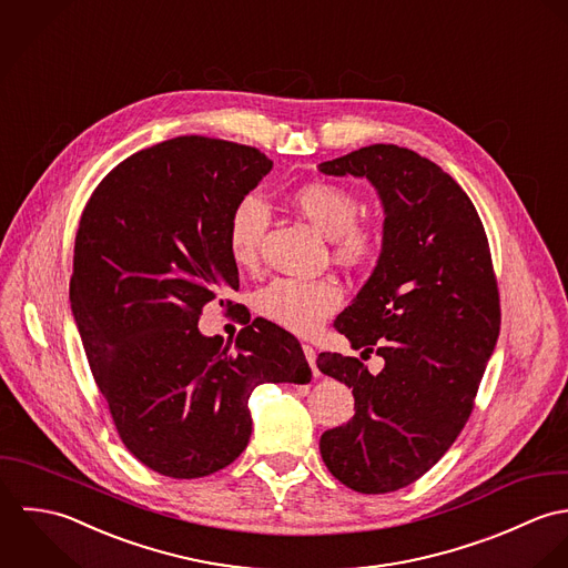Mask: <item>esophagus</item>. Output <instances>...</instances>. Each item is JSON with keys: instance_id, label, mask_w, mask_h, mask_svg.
Listing matches in <instances>:
<instances>
[{"instance_id": "obj_1", "label": "esophagus", "mask_w": 568, "mask_h": 568, "mask_svg": "<svg viewBox=\"0 0 568 568\" xmlns=\"http://www.w3.org/2000/svg\"><path fill=\"white\" fill-rule=\"evenodd\" d=\"M303 353H305V357H307V362H310L314 375H318V368H316V348H314L312 344H303Z\"/></svg>"}]
</instances>
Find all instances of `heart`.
<instances>
[{
    "label": "heart",
    "instance_id": "b5f03b06",
    "mask_svg": "<svg viewBox=\"0 0 568 568\" xmlns=\"http://www.w3.org/2000/svg\"><path fill=\"white\" fill-rule=\"evenodd\" d=\"M294 209L334 241L346 265L368 263L379 250V230L357 224L359 202L338 184L312 182L294 191ZM270 222L261 197L245 195L227 220V252L236 265H252ZM341 305V290L329 278H274L254 296V310L270 323L294 334H312Z\"/></svg>",
    "mask_w": 568,
    "mask_h": 568
}]
</instances>
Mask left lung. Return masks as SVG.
I'll return each instance as SVG.
<instances>
[{
  "instance_id": "left-lung-1",
  "label": "left lung",
  "mask_w": 568,
  "mask_h": 568,
  "mask_svg": "<svg viewBox=\"0 0 568 568\" xmlns=\"http://www.w3.org/2000/svg\"><path fill=\"white\" fill-rule=\"evenodd\" d=\"M318 171L368 180L384 209L377 265L334 323L384 368L341 353L316 364L355 399V415L321 437L325 465L355 491L386 494L424 476L471 413L500 332L489 245L465 191L410 149L371 144Z\"/></svg>"
}]
</instances>
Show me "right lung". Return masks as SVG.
Listing matches in <instances>:
<instances>
[{
  "instance_id": "1",
  "label": "right lung",
  "mask_w": 568,
  "mask_h": 568,
  "mask_svg": "<svg viewBox=\"0 0 568 568\" xmlns=\"http://www.w3.org/2000/svg\"><path fill=\"white\" fill-rule=\"evenodd\" d=\"M270 171L258 149L180 135L120 162L83 211L72 314L122 444L158 474L220 471L250 442L252 390L312 379L298 341L267 321L234 346L197 327L239 290L227 220Z\"/></svg>"
}]
</instances>
